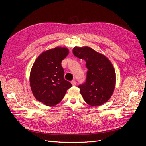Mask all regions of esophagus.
Instances as JSON below:
<instances>
[{"label":"esophagus","mask_w":146,"mask_h":146,"mask_svg":"<svg viewBox=\"0 0 146 146\" xmlns=\"http://www.w3.org/2000/svg\"><path fill=\"white\" fill-rule=\"evenodd\" d=\"M71 84L73 86H76V80H72L71 81Z\"/></svg>","instance_id":"1"}]
</instances>
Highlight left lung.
I'll return each instance as SVG.
<instances>
[{
  "mask_svg": "<svg viewBox=\"0 0 146 146\" xmlns=\"http://www.w3.org/2000/svg\"><path fill=\"white\" fill-rule=\"evenodd\" d=\"M72 52L77 58L85 61L88 69L85 82L78 85L84 100L94 107L107 102L116 85V73L111 63L89 47H75Z\"/></svg>",
  "mask_w": 146,
  "mask_h": 146,
  "instance_id": "obj_1",
  "label": "left lung"
}]
</instances>
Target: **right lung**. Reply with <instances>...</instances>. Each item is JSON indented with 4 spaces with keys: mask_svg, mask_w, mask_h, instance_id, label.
Returning <instances> with one entry per match:
<instances>
[{
    "mask_svg": "<svg viewBox=\"0 0 146 146\" xmlns=\"http://www.w3.org/2000/svg\"><path fill=\"white\" fill-rule=\"evenodd\" d=\"M69 54L65 47H56L44 52L32 66L30 83L32 92L38 101L47 106L60 103L72 84L64 78L62 61Z\"/></svg>",
    "mask_w": 146,
    "mask_h": 146,
    "instance_id": "obj_1",
    "label": "right lung"
}]
</instances>
